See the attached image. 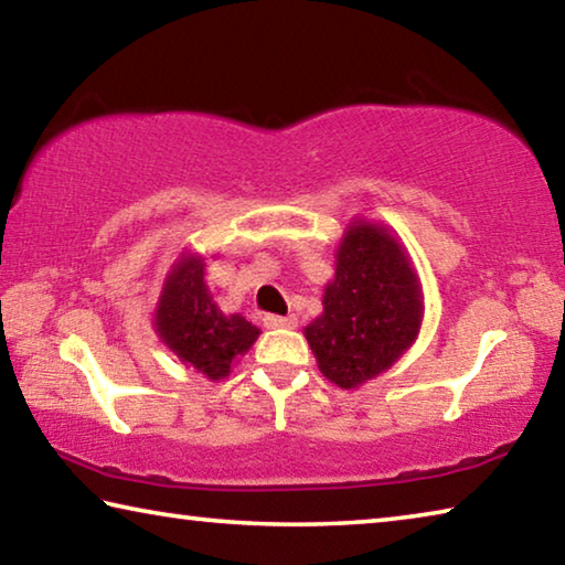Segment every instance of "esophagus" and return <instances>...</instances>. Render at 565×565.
<instances>
[{"label":"esophagus","mask_w":565,"mask_h":565,"mask_svg":"<svg viewBox=\"0 0 565 565\" xmlns=\"http://www.w3.org/2000/svg\"><path fill=\"white\" fill-rule=\"evenodd\" d=\"M264 327L266 329H294V317H279V313H264Z\"/></svg>","instance_id":"obj_1"}]
</instances>
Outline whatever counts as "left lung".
Masks as SVG:
<instances>
[{"label": "left lung", "mask_w": 565, "mask_h": 565, "mask_svg": "<svg viewBox=\"0 0 565 565\" xmlns=\"http://www.w3.org/2000/svg\"><path fill=\"white\" fill-rule=\"evenodd\" d=\"M420 327V294L401 246L384 228L353 224L337 254L323 313L306 327L321 374L353 388L386 371Z\"/></svg>", "instance_id": "obj_1"}]
</instances>
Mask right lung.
I'll return each instance as SVG.
<instances>
[{
    "label": "right lung",
    "instance_id": "obj_1",
    "mask_svg": "<svg viewBox=\"0 0 565 565\" xmlns=\"http://www.w3.org/2000/svg\"><path fill=\"white\" fill-rule=\"evenodd\" d=\"M157 331L167 347L209 379L228 374L236 356L259 337L242 313L224 317L209 296L204 264L186 256L169 274L157 309Z\"/></svg>",
    "mask_w": 565,
    "mask_h": 565
}]
</instances>
